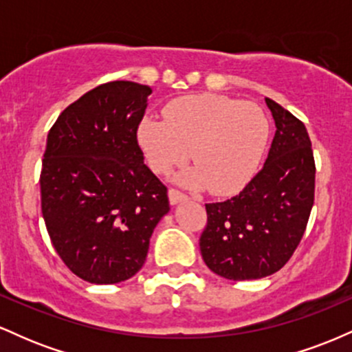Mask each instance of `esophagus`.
Returning <instances> with one entry per match:
<instances>
[{
	"instance_id": "1",
	"label": "esophagus",
	"mask_w": 352,
	"mask_h": 352,
	"mask_svg": "<svg viewBox=\"0 0 352 352\" xmlns=\"http://www.w3.org/2000/svg\"><path fill=\"white\" fill-rule=\"evenodd\" d=\"M168 200H170L172 205L180 204V201H188V195H185L184 192L177 188H170L168 190Z\"/></svg>"
}]
</instances>
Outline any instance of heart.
Listing matches in <instances>:
<instances>
[{"instance_id": "heart-1", "label": "heart", "mask_w": 352, "mask_h": 352, "mask_svg": "<svg viewBox=\"0 0 352 352\" xmlns=\"http://www.w3.org/2000/svg\"><path fill=\"white\" fill-rule=\"evenodd\" d=\"M164 116L144 117L137 129L153 172L168 173L192 151L195 167L179 177L184 184L232 195L253 179L270 137V122L260 107L220 94H193L170 100Z\"/></svg>"}]
</instances>
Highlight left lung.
<instances>
[{
    "label": "left lung",
    "mask_w": 352,
    "mask_h": 352,
    "mask_svg": "<svg viewBox=\"0 0 352 352\" xmlns=\"http://www.w3.org/2000/svg\"><path fill=\"white\" fill-rule=\"evenodd\" d=\"M274 132L268 159L240 193L207 204L200 236L205 265L227 280H258L288 263L314 204L313 148L305 124L266 98Z\"/></svg>",
    "instance_id": "left-lung-1"
}]
</instances>
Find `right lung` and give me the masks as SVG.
Returning a JSON list of instances; mask_svg holds the SVG:
<instances>
[{
  "label": "right lung",
  "mask_w": 352,
  "mask_h": 352,
  "mask_svg": "<svg viewBox=\"0 0 352 352\" xmlns=\"http://www.w3.org/2000/svg\"><path fill=\"white\" fill-rule=\"evenodd\" d=\"M151 92L131 80L100 84L64 109L47 134L43 218L60 260L84 281L114 285L134 276L170 210L167 187L137 142Z\"/></svg>",
  "instance_id": "right-lung-1"
}]
</instances>
